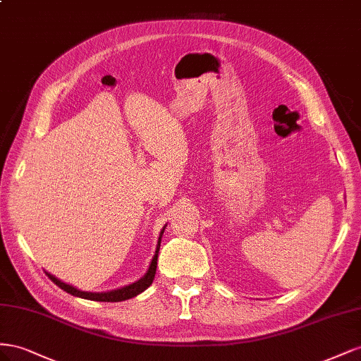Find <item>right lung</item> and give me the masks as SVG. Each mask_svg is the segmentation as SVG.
Segmentation results:
<instances>
[{"mask_svg":"<svg viewBox=\"0 0 361 361\" xmlns=\"http://www.w3.org/2000/svg\"><path fill=\"white\" fill-rule=\"evenodd\" d=\"M164 228H166V225L163 226L160 234H159L157 248H156V252H154V255H152V260L149 263V267H148L147 274L143 275L142 278H139L137 281L131 283L128 286H123V287H119V289L109 290V292H85V290L77 289V287H74V286L63 283L61 280H59V278H56L54 275H51L49 272H47V275H48V278H49L51 281H53L54 284H57L60 287V289H63L65 292L74 295V296L83 298V300L99 301V302H119V301L130 300V298H135L139 293H142L143 290H147L148 287L152 284V281H154V276H156V271H157V257H159V250H160V242H161V235H163Z\"/></svg>","mask_w":361,"mask_h":361,"instance_id":"add662e5","label":"right lung"}]
</instances>
